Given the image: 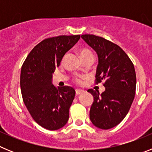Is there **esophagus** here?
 Returning <instances> with one entry per match:
<instances>
[{"instance_id":"esophagus-1","label":"esophagus","mask_w":152,"mask_h":152,"mask_svg":"<svg viewBox=\"0 0 152 152\" xmlns=\"http://www.w3.org/2000/svg\"><path fill=\"white\" fill-rule=\"evenodd\" d=\"M75 92H76V94H77V95H79V94H82V93H84V91H83V90L76 89V91H75Z\"/></svg>"}]
</instances>
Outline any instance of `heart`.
<instances>
[{
    "label": "heart",
    "instance_id": "b5f03b06",
    "mask_svg": "<svg viewBox=\"0 0 152 152\" xmlns=\"http://www.w3.org/2000/svg\"><path fill=\"white\" fill-rule=\"evenodd\" d=\"M80 57H81V58H84L87 57V56H91V55H93V54H92V52H91L89 49H82L80 50ZM77 81L79 83L80 80H79V79H77Z\"/></svg>",
    "mask_w": 152,
    "mask_h": 152
}]
</instances>
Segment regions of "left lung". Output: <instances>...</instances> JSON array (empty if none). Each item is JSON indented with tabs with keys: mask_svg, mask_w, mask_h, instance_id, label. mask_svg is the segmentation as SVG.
Listing matches in <instances>:
<instances>
[{
	"mask_svg": "<svg viewBox=\"0 0 152 152\" xmlns=\"http://www.w3.org/2000/svg\"><path fill=\"white\" fill-rule=\"evenodd\" d=\"M81 38L98 56L96 84L104 81L105 91L88 90L94 96L90 119L97 128L109 129L123 121L133 102L136 75L133 63L123 49L112 42L94 35Z\"/></svg>",
	"mask_w": 152,
	"mask_h": 152,
	"instance_id": "obj_1",
	"label": "left lung"
}]
</instances>
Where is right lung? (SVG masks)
<instances>
[{"label": "right lung", "mask_w": 152, "mask_h": 152, "mask_svg": "<svg viewBox=\"0 0 152 152\" xmlns=\"http://www.w3.org/2000/svg\"><path fill=\"white\" fill-rule=\"evenodd\" d=\"M80 37L59 36L42 40L29 52L21 68L23 100L35 122L46 129H59L69 118L75 91L69 86L56 88L52 84V74Z\"/></svg>", "instance_id": "right-lung-1"}]
</instances>
